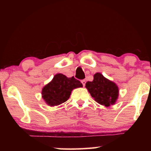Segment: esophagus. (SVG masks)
Returning a JSON list of instances; mask_svg holds the SVG:
<instances>
[{
	"label": "esophagus",
	"instance_id": "34e87169",
	"mask_svg": "<svg viewBox=\"0 0 151 151\" xmlns=\"http://www.w3.org/2000/svg\"><path fill=\"white\" fill-rule=\"evenodd\" d=\"M81 83H82V84H83V86H85V84H86V81H85V80H82V81H81Z\"/></svg>",
	"mask_w": 151,
	"mask_h": 151
}]
</instances>
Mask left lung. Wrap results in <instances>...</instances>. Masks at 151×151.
<instances>
[{
	"instance_id": "left-lung-1",
	"label": "left lung",
	"mask_w": 151,
	"mask_h": 151,
	"mask_svg": "<svg viewBox=\"0 0 151 151\" xmlns=\"http://www.w3.org/2000/svg\"><path fill=\"white\" fill-rule=\"evenodd\" d=\"M86 88L95 101L105 106L114 104L119 96V89L116 84L99 73L94 75L93 81L86 83Z\"/></svg>"
}]
</instances>
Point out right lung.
Here are the masks:
<instances>
[{"label":"right lung","mask_w":151,"mask_h":151,"mask_svg":"<svg viewBox=\"0 0 151 151\" xmlns=\"http://www.w3.org/2000/svg\"><path fill=\"white\" fill-rule=\"evenodd\" d=\"M82 86V83L74 76L68 78L63 74H57L52 81L42 88V99L49 106H57L69 99L74 88Z\"/></svg>","instance_id":"obj_1"}]
</instances>
